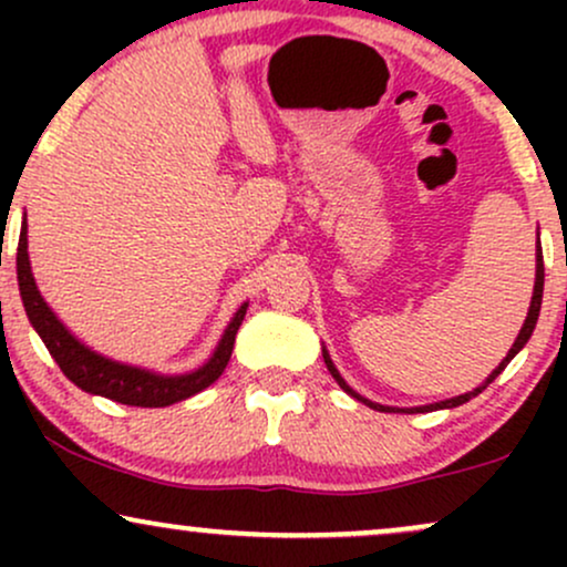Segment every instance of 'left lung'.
I'll list each match as a JSON object with an SVG mask.
<instances>
[{"label": "left lung", "mask_w": 567, "mask_h": 567, "mask_svg": "<svg viewBox=\"0 0 567 567\" xmlns=\"http://www.w3.org/2000/svg\"><path fill=\"white\" fill-rule=\"evenodd\" d=\"M542 296H544V256H542V245H538V256H536V285H533V298H530V309H528V317H525V324H523V330H519V336H517V341H514V347L509 349V354L504 357V360H501V365L493 370L491 375H487V381L483 383V386L480 389H474V392H466V394H461V396H453V400H445V402H437V405H426V408H413L410 410V413H424V410H437V408H455V405H464V402H470L474 394H480L483 392V389L487 386V383H491L493 379H496V375L501 373V370H504L506 365H509L512 362V357L517 354L519 349L525 347V343H528V338L533 336V328H536V320H538V311H542ZM324 354V351H322ZM324 365H328V370L330 373H333V379L341 383V389H347V392L351 394V396H357V400H362L365 402V405H370V408H375V410H389V413H392L394 408H383V405H375V402H370V400H365V396H360V394H354L351 392V389L347 386V381L341 379V375H338V370L333 368V362H330V357L324 354ZM408 413V410H405Z\"/></svg>", "instance_id": "1"}]
</instances>
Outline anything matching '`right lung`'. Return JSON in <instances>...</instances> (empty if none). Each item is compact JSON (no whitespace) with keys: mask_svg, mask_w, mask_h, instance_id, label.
Here are the masks:
<instances>
[{"mask_svg":"<svg viewBox=\"0 0 567 567\" xmlns=\"http://www.w3.org/2000/svg\"><path fill=\"white\" fill-rule=\"evenodd\" d=\"M25 220L21 226V239H18V285H21V298L25 306V315H29L31 324L39 336H42L44 347H48L58 368L66 373L69 381H74L76 386L84 389L90 394L109 396V400L122 402V405H135V408H165L173 402L186 400V396L202 392V389L210 386L213 381H218V375L224 373V368L229 365V357L234 349V338H237L239 324L245 320L247 303L239 306V311L234 315V320L226 328L224 338H220L216 354L210 357V362H205L199 370L186 375H157L148 373V370L120 365V362L106 360V357L90 351L84 343L76 341L74 336L63 328L61 320L50 311V306L44 303V298L39 296L34 275H31L29 264V250H25Z\"/></svg>","mask_w":567,"mask_h":567,"instance_id":"1","label":"right lung"}]
</instances>
